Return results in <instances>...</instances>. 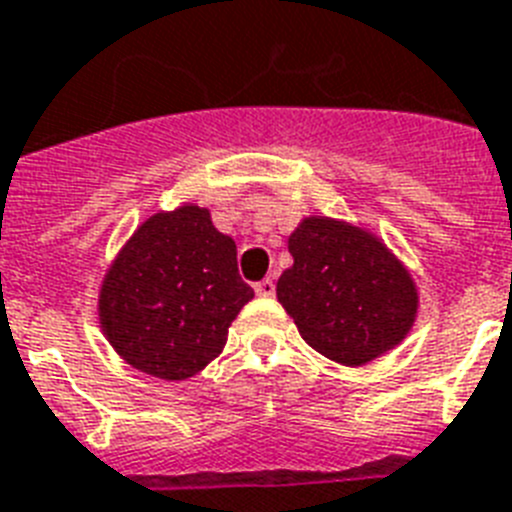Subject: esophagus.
Segmentation results:
<instances>
[{"instance_id": "esophagus-1", "label": "esophagus", "mask_w": 512, "mask_h": 512, "mask_svg": "<svg viewBox=\"0 0 512 512\" xmlns=\"http://www.w3.org/2000/svg\"><path fill=\"white\" fill-rule=\"evenodd\" d=\"M253 290H256V295H261V298H272V295H274V280H269V277H266V280L256 282V285H253Z\"/></svg>"}]
</instances>
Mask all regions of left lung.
I'll use <instances>...</instances> for the list:
<instances>
[{
  "instance_id": "obj_1",
  "label": "left lung",
  "mask_w": 512,
  "mask_h": 512,
  "mask_svg": "<svg viewBox=\"0 0 512 512\" xmlns=\"http://www.w3.org/2000/svg\"><path fill=\"white\" fill-rule=\"evenodd\" d=\"M287 248L293 266L277 280V301L329 361L363 366L411 332L416 282L377 235L340 219L306 217Z\"/></svg>"
}]
</instances>
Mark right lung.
<instances>
[{
    "label": "right lung",
    "mask_w": 512,
    "mask_h": 512,
    "mask_svg": "<svg viewBox=\"0 0 512 512\" xmlns=\"http://www.w3.org/2000/svg\"><path fill=\"white\" fill-rule=\"evenodd\" d=\"M251 298L235 240L211 225L209 209L183 204L146 219L117 253L101 282L99 322L133 369L183 382L222 353Z\"/></svg>",
    "instance_id": "add662e5"
}]
</instances>
